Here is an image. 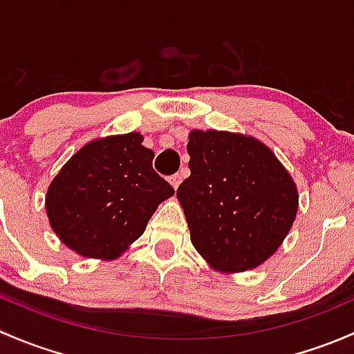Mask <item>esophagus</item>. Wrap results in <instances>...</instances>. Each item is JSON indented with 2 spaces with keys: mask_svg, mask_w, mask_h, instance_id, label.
I'll return each mask as SVG.
<instances>
[{
  "mask_svg": "<svg viewBox=\"0 0 354 354\" xmlns=\"http://www.w3.org/2000/svg\"><path fill=\"white\" fill-rule=\"evenodd\" d=\"M169 182H170V185H172L174 189H177L178 185H180V182H182V176H180V174H174L172 177H169Z\"/></svg>",
  "mask_w": 354,
  "mask_h": 354,
  "instance_id": "34e87169",
  "label": "esophagus"
}]
</instances>
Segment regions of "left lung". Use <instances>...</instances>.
I'll return each mask as SVG.
<instances>
[{
	"instance_id": "8db88e82",
	"label": "left lung",
	"mask_w": 354,
	"mask_h": 354,
	"mask_svg": "<svg viewBox=\"0 0 354 354\" xmlns=\"http://www.w3.org/2000/svg\"><path fill=\"white\" fill-rule=\"evenodd\" d=\"M191 176L177 189L191 242L225 274L268 261L293 227L298 189L271 148L249 134L192 129Z\"/></svg>"
}]
</instances>
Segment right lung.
<instances>
[{
  "mask_svg": "<svg viewBox=\"0 0 354 354\" xmlns=\"http://www.w3.org/2000/svg\"><path fill=\"white\" fill-rule=\"evenodd\" d=\"M155 153L140 133L97 138L53 178L46 213L61 242L82 257L114 261L147 230L160 203L174 196L153 170Z\"/></svg>",
  "mask_w": 354,
  "mask_h": 354,
  "instance_id": "1",
  "label": "right lung"
}]
</instances>
